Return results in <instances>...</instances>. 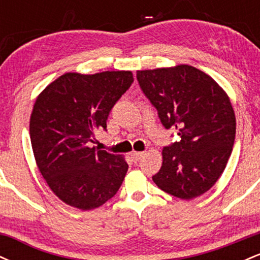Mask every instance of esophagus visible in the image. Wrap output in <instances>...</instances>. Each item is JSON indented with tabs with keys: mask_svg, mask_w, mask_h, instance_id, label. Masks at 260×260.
Segmentation results:
<instances>
[{
	"mask_svg": "<svg viewBox=\"0 0 260 260\" xmlns=\"http://www.w3.org/2000/svg\"><path fill=\"white\" fill-rule=\"evenodd\" d=\"M143 155H144L143 151H134V153H132V159L134 160V162H138V161L142 160Z\"/></svg>",
	"mask_w": 260,
	"mask_h": 260,
	"instance_id": "34e87169",
	"label": "esophagus"
}]
</instances>
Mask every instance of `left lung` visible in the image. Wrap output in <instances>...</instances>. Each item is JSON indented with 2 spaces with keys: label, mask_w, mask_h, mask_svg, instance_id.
I'll use <instances>...</instances> for the list:
<instances>
[{
  "label": "left lung",
  "mask_w": 260,
  "mask_h": 260,
  "mask_svg": "<svg viewBox=\"0 0 260 260\" xmlns=\"http://www.w3.org/2000/svg\"><path fill=\"white\" fill-rule=\"evenodd\" d=\"M137 80L162 126L180 136V142L162 149L153 181L177 198L202 196L219 180L234 147L236 117L229 96L211 77L188 64L138 71Z\"/></svg>",
  "instance_id": "8db88e82"
}]
</instances>
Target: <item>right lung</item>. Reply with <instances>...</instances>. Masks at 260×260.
<instances>
[{
  "instance_id": "1",
  "label": "right lung",
  "mask_w": 260,
  "mask_h": 260,
  "mask_svg": "<svg viewBox=\"0 0 260 260\" xmlns=\"http://www.w3.org/2000/svg\"><path fill=\"white\" fill-rule=\"evenodd\" d=\"M129 71L66 73L35 101L30 140L49 187L71 207L99 208L120 189L128 170L121 155L90 147L95 131H106L115 104L133 83Z\"/></svg>"
}]
</instances>
